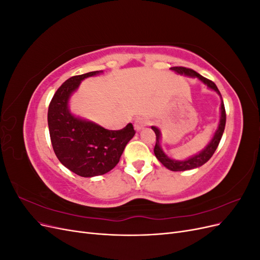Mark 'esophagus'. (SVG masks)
<instances>
[{
  "label": "esophagus",
  "mask_w": 260,
  "mask_h": 260,
  "mask_svg": "<svg viewBox=\"0 0 260 260\" xmlns=\"http://www.w3.org/2000/svg\"><path fill=\"white\" fill-rule=\"evenodd\" d=\"M146 124H147V120L145 119V118H142V117L137 118L136 121H135V129L137 131H141L145 127Z\"/></svg>",
  "instance_id": "obj_1"
}]
</instances>
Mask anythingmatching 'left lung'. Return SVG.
<instances>
[{
    "instance_id": "8db88e82",
    "label": "left lung",
    "mask_w": 260,
    "mask_h": 260,
    "mask_svg": "<svg viewBox=\"0 0 260 260\" xmlns=\"http://www.w3.org/2000/svg\"><path fill=\"white\" fill-rule=\"evenodd\" d=\"M170 69L174 70L175 73H177L179 75H184V76L190 77V78H196V79H199L204 84L207 85L208 89L215 91L220 96V100H221V104H220V120H219L218 127L214 133V136H212L211 140L209 141V143L205 147H204V149H202L200 153L188 157V158H186V159L178 160V159L170 158V157L162 151V148L160 146V141H161L160 130L157 127H155V125H152V129L156 135V144L154 147V154L156 156V158L158 159L165 167L171 171H185V170H191V169L199 168V167L203 166V165L207 162L210 159V157L214 155L215 151L219 145L220 140H221L223 131H224L225 109H224V104H223V101L221 98V94H220L217 85L214 82L206 79V78H204L200 74L194 72V70L185 68V67H171Z\"/></svg>"
}]
</instances>
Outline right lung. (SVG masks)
I'll list each match as a JSON object with an SVG mask.
<instances>
[{
	"label": "right lung",
	"instance_id": "right-lung-1",
	"mask_svg": "<svg viewBox=\"0 0 260 260\" xmlns=\"http://www.w3.org/2000/svg\"><path fill=\"white\" fill-rule=\"evenodd\" d=\"M102 73L103 70L69 78L54 94L48 112L55 155L66 168L84 178L111 171L119 161L125 145L136 135L132 123L121 130H107L70 112L69 100L81 81Z\"/></svg>",
	"mask_w": 260,
	"mask_h": 260
}]
</instances>
